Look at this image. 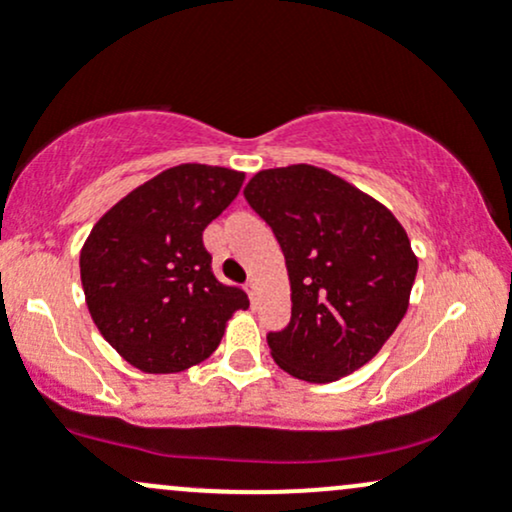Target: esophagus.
<instances>
[{
    "instance_id": "1",
    "label": "esophagus",
    "mask_w": 512,
    "mask_h": 512,
    "mask_svg": "<svg viewBox=\"0 0 512 512\" xmlns=\"http://www.w3.org/2000/svg\"><path fill=\"white\" fill-rule=\"evenodd\" d=\"M245 291H248L250 301H252V305H255V303H257V281L250 279L248 284H245Z\"/></svg>"
}]
</instances>
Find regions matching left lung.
I'll return each instance as SVG.
<instances>
[{"label": "left lung", "mask_w": 512, "mask_h": 512, "mask_svg": "<svg viewBox=\"0 0 512 512\" xmlns=\"http://www.w3.org/2000/svg\"><path fill=\"white\" fill-rule=\"evenodd\" d=\"M245 199L274 231L291 279V320L269 332L293 378L332 383L383 349L409 305L416 262L390 209L354 185L305 166L260 170Z\"/></svg>", "instance_id": "obj_1"}]
</instances>
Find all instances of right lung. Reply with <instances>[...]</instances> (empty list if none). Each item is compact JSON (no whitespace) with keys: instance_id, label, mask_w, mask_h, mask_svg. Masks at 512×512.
<instances>
[{"instance_id":"obj_1","label":"right lung","mask_w":512,"mask_h":512,"mask_svg":"<svg viewBox=\"0 0 512 512\" xmlns=\"http://www.w3.org/2000/svg\"><path fill=\"white\" fill-rule=\"evenodd\" d=\"M231 168L185 163L115 204L81 250L93 322L144 373H180L214 354L226 322L250 305L211 272L202 233L243 187Z\"/></svg>"}]
</instances>
